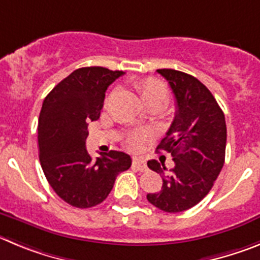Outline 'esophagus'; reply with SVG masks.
<instances>
[{"label":"esophagus","instance_id":"obj_1","mask_svg":"<svg viewBox=\"0 0 260 260\" xmlns=\"http://www.w3.org/2000/svg\"><path fill=\"white\" fill-rule=\"evenodd\" d=\"M132 166H133V167L137 168L139 171H141V172H144V171H147V166H146V163H145V159H142V158H135V159H133Z\"/></svg>","mask_w":260,"mask_h":260}]
</instances>
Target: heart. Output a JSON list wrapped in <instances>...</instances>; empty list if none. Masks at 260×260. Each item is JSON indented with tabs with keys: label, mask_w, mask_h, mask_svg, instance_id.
I'll list each match as a JSON object with an SVG mask.
<instances>
[{
	"label": "heart",
	"mask_w": 260,
	"mask_h": 260,
	"mask_svg": "<svg viewBox=\"0 0 260 260\" xmlns=\"http://www.w3.org/2000/svg\"><path fill=\"white\" fill-rule=\"evenodd\" d=\"M135 88L146 106H163L168 100V88L163 81L155 78H145L135 83ZM140 121V120H139ZM146 135L141 132H132L127 136V145L137 150L144 145Z\"/></svg>",
	"instance_id": "heart-1"
}]
</instances>
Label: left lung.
Returning a JSON list of instances; mask_svg holds the SVG:
<instances>
[{
    "label": "left lung",
    "instance_id": "1",
    "mask_svg": "<svg viewBox=\"0 0 260 260\" xmlns=\"http://www.w3.org/2000/svg\"><path fill=\"white\" fill-rule=\"evenodd\" d=\"M170 84L176 100V113L156 151H167L175 166L153 159L147 167L162 175L160 191L147 201L165 212L190 209L209 194L225 159L226 125L224 113L207 88L191 75L171 69L156 70Z\"/></svg>",
    "mask_w": 260,
    "mask_h": 260
}]
</instances>
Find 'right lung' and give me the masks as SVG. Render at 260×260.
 <instances>
[{
	"mask_svg": "<svg viewBox=\"0 0 260 260\" xmlns=\"http://www.w3.org/2000/svg\"><path fill=\"white\" fill-rule=\"evenodd\" d=\"M123 71L75 70L44 100L37 127L40 163L53 190L69 205L88 209L104 202L132 159L110 150L93 160L85 147L88 123L101 115L105 93Z\"/></svg>",
	"mask_w": 260,
	"mask_h": 260,
	"instance_id": "1",
	"label": "right lung"
}]
</instances>
